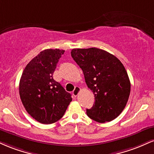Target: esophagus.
<instances>
[{
	"mask_svg": "<svg viewBox=\"0 0 154 154\" xmlns=\"http://www.w3.org/2000/svg\"><path fill=\"white\" fill-rule=\"evenodd\" d=\"M79 91H80V88H79V87H75V90L72 92L74 96H77V95L79 93Z\"/></svg>",
	"mask_w": 154,
	"mask_h": 154,
	"instance_id": "esophagus-1",
	"label": "esophagus"
}]
</instances>
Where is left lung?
<instances>
[{"label": "left lung", "mask_w": 154, "mask_h": 154, "mask_svg": "<svg viewBox=\"0 0 154 154\" xmlns=\"http://www.w3.org/2000/svg\"><path fill=\"white\" fill-rule=\"evenodd\" d=\"M71 55L95 96L87 115L99 123L112 121L122 112L130 96V82L124 65L114 55L96 48L72 49Z\"/></svg>", "instance_id": "1"}]
</instances>
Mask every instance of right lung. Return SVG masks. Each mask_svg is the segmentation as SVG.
I'll return each mask as SVG.
<instances>
[{
  "instance_id": "right-lung-1",
  "label": "right lung",
  "mask_w": 154,
  "mask_h": 154,
  "mask_svg": "<svg viewBox=\"0 0 154 154\" xmlns=\"http://www.w3.org/2000/svg\"><path fill=\"white\" fill-rule=\"evenodd\" d=\"M64 53L46 49L28 63L19 82V95L26 111L42 124H52L64 114L72 98L53 75Z\"/></svg>"
}]
</instances>
